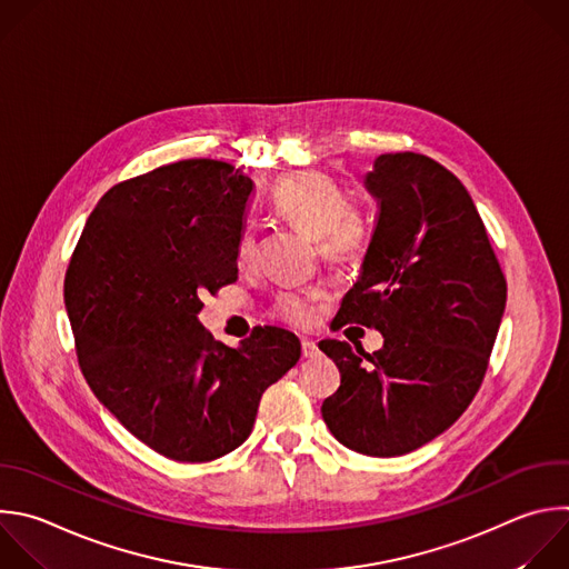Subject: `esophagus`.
I'll return each mask as SVG.
<instances>
[{"instance_id": "1", "label": "esophagus", "mask_w": 569, "mask_h": 569, "mask_svg": "<svg viewBox=\"0 0 569 569\" xmlns=\"http://www.w3.org/2000/svg\"><path fill=\"white\" fill-rule=\"evenodd\" d=\"M301 352H303V357H306V359H315V357L319 355V348H317V343H315V341L303 339V341H301Z\"/></svg>"}]
</instances>
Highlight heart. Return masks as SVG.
Wrapping results in <instances>:
<instances>
[{"label":"heart","mask_w":569,"mask_h":569,"mask_svg":"<svg viewBox=\"0 0 569 569\" xmlns=\"http://www.w3.org/2000/svg\"><path fill=\"white\" fill-rule=\"evenodd\" d=\"M270 203L274 212L297 230L317 239L319 254L332 266L357 263L370 241L366 214L348 203L343 189L319 171H297L281 178ZM257 243L252 230H243L237 246V263L248 266ZM317 290H286L274 301V315L292 326H308L315 317Z\"/></svg>","instance_id":"b5f03b06"}]
</instances>
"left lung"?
<instances>
[{
    "mask_svg": "<svg viewBox=\"0 0 569 569\" xmlns=\"http://www.w3.org/2000/svg\"><path fill=\"white\" fill-rule=\"evenodd\" d=\"M380 214L335 326L380 330L372 355L319 348L341 385L321 405L348 449L393 458L445 433L471 405L505 312L507 283L465 184L429 156L382 153L363 176Z\"/></svg>",
    "mask_w": 569,
    "mask_h": 569,
    "instance_id": "8db88e82",
    "label": "left lung"
}]
</instances>
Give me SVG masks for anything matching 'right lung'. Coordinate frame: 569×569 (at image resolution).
Instances as JSON below:
<instances>
[{"label": "right lung", "instance_id": "right-lung-1", "mask_svg": "<svg viewBox=\"0 0 569 569\" xmlns=\"http://www.w3.org/2000/svg\"><path fill=\"white\" fill-rule=\"evenodd\" d=\"M252 187L210 158L124 180L91 212L67 270L84 380L133 438L176 462L241 447L263 391L301 357L290 330L254 328L232 348L199 321L201 297L239 277Z\"/></svg>", "mask_w": 569, "mask_h": 569}]
</instances>
